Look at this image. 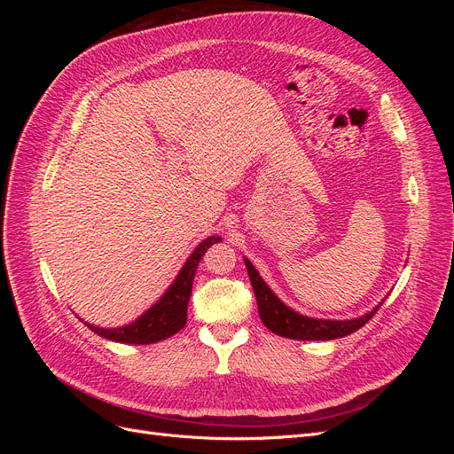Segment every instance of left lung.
Wrapping results in <instances>:
<instances>
[{
  "label": "left lung",
  "mask_w": 454,
  "mask_h": 454,
  "mask_svg": "<svg viewBox=\"0 0 454 454\" xmlns=\"http://www.w3.org/2000/svg\"><path fill=\"white\" fill-rule=\"evenodd\" d=\"M246 269H248V277L254 287V294L257 299V310L259 318L270 329L286 339H297V340H332L339 337H347L354 332H358L362 325H365L373 314L380 309L384 301L364 316L350 320H324V318H310V316L299 314L297 310L290 309L278 299L267 282L261 278L257 269L250 263V259L244 257Z\"/></svg>",
  "instance_id": "1"
}]
</instances>
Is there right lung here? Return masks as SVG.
<instances>
[{
  "label": "right lung",
  "instance_id": "obj_1",
  "mask_svg": "<svg viewBox=\"0 0 454 454\" xmlns=\"http://www.w3.org/2000/svg\"><path fill=\"white\" fill-rule=\"evenodd\" d=\"M215 242H222V237L214 235L202 240L193 254L187 257L177 277L168 286V290L162 294L155 305H151L134 322L121 327H98L85 322L87 327L92 329L96 335L115 342H127V345H151V342H159L177 333L187 322V305L191 290H193L197 267L206 250Z\"/></svg>",
  "mask_w": 454,
  "mask_h": 454
}]
</instances>
